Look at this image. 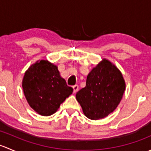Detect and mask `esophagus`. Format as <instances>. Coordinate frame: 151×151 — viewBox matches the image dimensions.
I'll use <instances>...</instances> for the list:
<instances>
[{
	"mask_svg": "<svg viewBox=\"0 0 151 151\" xmlns=\"http://www.w3.org/2000/svg\"><path fill=\"white\" fill-rule=\"evenodd\" d=\"M79 89V86L77 85H75L73 86V90H74V93H77Z\"/></svg>",
	"mask_w": 151,
	"mask_h": 151,
	"instance_id": "1",
	"label": "esophagus"
}]
</instances>
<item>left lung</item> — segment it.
<instances>
[{
  "instance_id": "obj_1",
  "label": "left lung",
  "mask_w": 151,
  "mask_h": 151,
  "mask_svg": "<svg viewBox=\"0 0 151 151\" xmlns=\"http://www.w3.org/2000/svg\"><path fill=\"white\" fill-rule=\"evenodd\" d=\"M126 84L120 70L103 59L87 77L86 85L76 94L83 113L91 120L104 118L113 112L124 93Z\"/></svg>"
}]
</instances>
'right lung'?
Masks as SVG:
<instances>
[{
    "label": "right lung",
    "instance_id": "obj_1",
    "mask_svg": "<svg viewBox=\"0 0 151 151\" xmlns=\"http://www.w3.org/2000/svg\"><path fill=\"white\" fill-rule=\"evenodd\" d=\"M22 86L30 107L43 116L54 114L73 92V88L60 77L57 66L47 60L29 67Z\"/></svg>",
    "mask_w": 151,
    "mask_h": 151
}]
</instances>
